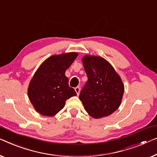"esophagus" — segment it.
Masks as SVG:
<instances>
[{
    "label": "esophagus",
    "instance_id": "1",
    "mask_svg": "<svg viewBox=\"0 0 157 157\" xmlns=\"http://www.w3.org/2000/svg\"><path fill=\"white\" fill-rule=\"evenodd\" d=\"M75 91H76V94L78 95H79V94H80V91H81V88H79V87H76V88H75Z\"/></svg>",
    "mask_w": 157,
    "mask_h": 157
}]
</instances>
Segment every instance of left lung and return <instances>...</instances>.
Returning a JSON list of instances; mask_svg holds the SVG:
<instances>
[{
	"instance_id": "obj_1",
	"label": "left lung",
	"mask_w": 157,
	"mask_h": 157,
	"mask_svg": "<svg viewBox=\"0 0 157 157\" xmlns=\"http://www.w3.org/2000/svg\"><path fill=\"white\" fill-rule=\"evenodd\" d=\"M81 60L88 81L79 98L90 116H108L121 104L124 90L121 77L101 56L85 54Z\"/></svg>"
}]
</instances>
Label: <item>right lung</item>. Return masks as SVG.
Masks as SVG:
<instances>
[{"label":"right lung","mask_w":157,"mask_h":157,"mask_svg":"<svg viewBox=\"0 0 157 157\" xmlns=\"http://www.w3.org/2000/svg\"><path fill=\"white\" fill-rule=\"evenodd\" d=\"M78 56L76 52L55 54L41 63L29 81L28 95L38 113L52 117L63 108L66 101L76 95L65 72Z\"/></svg>","instance_id":"obj_1"}]
</instances>
